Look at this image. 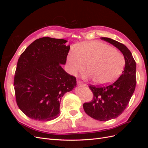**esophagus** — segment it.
Masks as SVG:
<instances>
[{"mask_svg":"<svg viewBox=\"0 0 148 148\" xmlns=\"http://www.w3.org/2000/svg\"><path fill=\"white\" fill-rule=\"evenodd\" d=\"M77 84H78V85H82V86H85V85H86L84 83H83L82 82H81L79 79H77Z\"/></svg>","mask_w":148,"mask_h":148,"instance_id":"34e87169","label":"esophagus"}]
</instances>
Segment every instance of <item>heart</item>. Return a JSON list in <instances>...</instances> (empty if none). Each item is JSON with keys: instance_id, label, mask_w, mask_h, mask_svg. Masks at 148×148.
Wrapping results in <instances>:
<instances>
[{"instance_id": "heart-1", "label": "heart", "mask_w": 148, "mask_h": 148, "mask_svg": "<svg viewBox=\"0 0 148 148\" xmlns=\"http://www.w3.org/2000/svg\"><path fill=\"white\" fill-rule=\"evenodd\" d=\"M69 72L82 73L86 69L88 77L97 84L106 85L113 83L122 73L125 60L120 52L99 41L79 44L67 56Z\"/></svg>"}]
</instances>
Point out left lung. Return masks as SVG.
Instances as JSON below:
<instances>
[{
	"label": "left lung",
	"mask_w": 148,
	"mask_h": 148,
	"mask_svg": "<svg viewBox=\"0 0 148 148\" xmlns=\"http://www.w3.org/2000/svg\"><path fill=\"white\" fill-rule=\"evenodd\" d=\"M101 39L112 44L122 52L125 66L122 74L114 83L106 86L89 85L93 93L91 101L83 104L85 112L94 119L107 121L118 117L126 109L135 91L136 62L130 51L124 44L108 38Z\"/></svg>",
	"instance_id": "left-lung-1"
}]
</instances>
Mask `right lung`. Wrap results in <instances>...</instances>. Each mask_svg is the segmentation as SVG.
Returning <instances> with one entry per match:
<instances>
[{"label": "right lung", "mask_w": 148, "mask_h": 148, "mask_svg": "<svg viewBox=\"0 0 148 148\" xmlns=\"http://www.w3.org/2000/svg\"><path fill=\"white\" fill-rule=\"evenodd\" d=\"M66 42L49 37L38 39L18 60L13 82L16 102L31 119L49 121L59 117L62 97L77 85L76 78L61 66L70 50Z\"/></svg>", "instance_id": "add662e5"}]
</instances>
